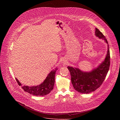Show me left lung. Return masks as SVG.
<instances>
[{"label": "left lung", "mask_w": 120, "mask_h": 120, "mask_svg": "<svg viewBox=\"0 0 120 120\" xmlns=\"http://www.w3.org/2000/svg\"><path fill=\"white\" fill-rule=\"evenodd\" d=\"M95 35L103 40L108 44V50L105 59L97 68L90 71H84L76 68L68 66L73 88L79 92L88 94L96 90L104 80L110 66V53L108 41L105 36L96 28Z\"/></svg>", "instance_id": "obj_1"}]
</instances>
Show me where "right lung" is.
I'll list each match as a JSON object with an SVG mask.
<instances>
[{
	"instance_id": "right-lung-1",
	"label": "right lung",
	"mask_w": 120,
	"mask_h": 120,
	"mask_svg": "<svg viewBox=\"0 0 120 120\" xmlns=\"http://www.w3.org/2000/svg\"><path fill=\"white\" fill-rule=\"evenodd\" d=\"M57 70L58 68H56L51 71L44 81L38 86H22V84L16 78V79L19 86H22V88L25 91L34 96H43L49 94L53 89L55 82V75Z\"/></svg>"
}]
</instances>
